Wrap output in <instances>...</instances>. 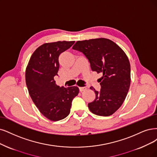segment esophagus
<instances>
[{
  "instance_id": "obj_1",
  "label": "esophagus",
  "mask_w": 157,
  "mask_h": 157,
  "mask_svg": "<svg viewBox=\"0 0 157 157\" xmlns=\"http://www.w3.org/2000/svg\"><path fill=\"white\" fill-rule=\"evenodd\" d=\"M79 89L80 92H83V91L86 90V87H79Z\"/></svg>"
}]
</instances>
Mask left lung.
<instances>
[{"mask_svg":"<svg viewBox=\"0 0 157 157\" xmlns=\"http://www.w3.org/2000/svg\"><path fill=\"white\" fill-rule=\"evenodd\" d=\"M87 58L92 71L102 73L100 91L94 90L95 100L88 104L90 111L103 117L112 115L124 103L131 83L128 57L118 45L105 38L78 40L72 47Z\"/></svg>","mask_w":157,"mask_h":157,"instance_id":"1","label":"left lung"}]
</instances>
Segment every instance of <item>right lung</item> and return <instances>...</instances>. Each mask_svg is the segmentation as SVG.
Returning <instances> with one entry per match:
<instances>
[{
    "mask_svg": "<svg viewBox=\"0 0 157 157\" xmlns=\"http://www.w3.org/2000/svg\"><path fill=\"white\" fill-rule=\"evenodd\" d=\"M74 43L64 40L42 44L32 55L26 69V83L32 100L40 113L51 121L66 118L79 93L77 86L60 87L54 80L58 75L59 55Z\"/></svg>",
    "mask_w": 157,
    "mask_h": 157,
    "instance_id": "add662e5",
    "label": "right lung"
}]
</instances>
